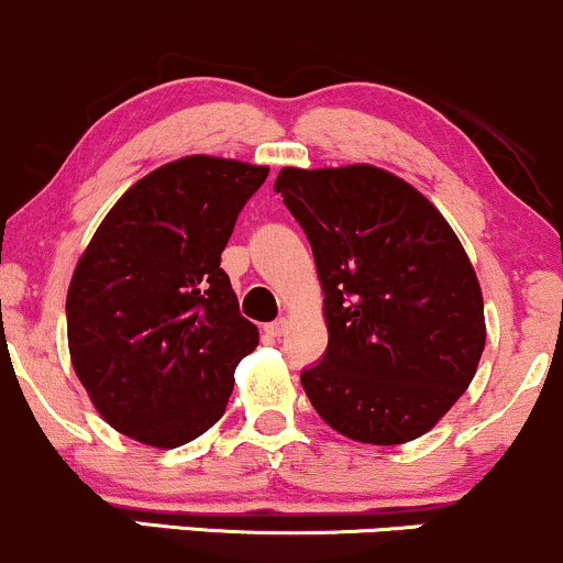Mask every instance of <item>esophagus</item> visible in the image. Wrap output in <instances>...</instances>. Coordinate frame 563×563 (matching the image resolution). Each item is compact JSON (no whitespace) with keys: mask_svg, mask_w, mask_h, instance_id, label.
<instances>
[{"mask_svg":"<svg viewBox=\"0 0 563 563\" xmlns=\"http://www.w3.org/2000/svg\"><path fill=\"white\" fill-rule=\"evenodd\" d=\"M264 331H267V335H273V339H280V335H286V331H288V320L269 322V325L264 328Z\"/></svg>","mask_w":563,"mask_h":563,"instance_id":"esophagus-1","label":"esophagus"}]
</instances>
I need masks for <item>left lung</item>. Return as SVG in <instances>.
Listing matches in <instances>:
<instances>
[{"mask_svg": "<svg viewBox=\"0 0 563 563\" xmlns=\"http://www.w3.org/2000/svg\"><path fill=\"white\" fill-rule=\"evenodd\" d=\"M275 192L312 245L328 349L301 371L318 416L354 442L402 444L461 399L484 352L482 288L448 219L378 166L294 169Z\"/></svg>", "mask_w": 563, "mask_h": 563, "instance_id": "1", "label": "left lung"}]
</instances>
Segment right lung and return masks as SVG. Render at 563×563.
Instances as JSON below:
<instances>
[{
	"instance_id": "right-lung-1",
	"label": "right lung",
	"mask_w": 563,
	"mask_h": 563,
	"mask_svg": "<svg viewBox=\"0 0 563 563\" xmlns=\"http://www.w3.org/2000/svg\"><path fill=\"white\" fill-rule=\"evenodd\" d=\"M267 166L187 156L115 200L76 264L66 320L70 363L102 418L151 448L209 431L260 344L219 267Z\"/></svg>"
}]
</instances>
